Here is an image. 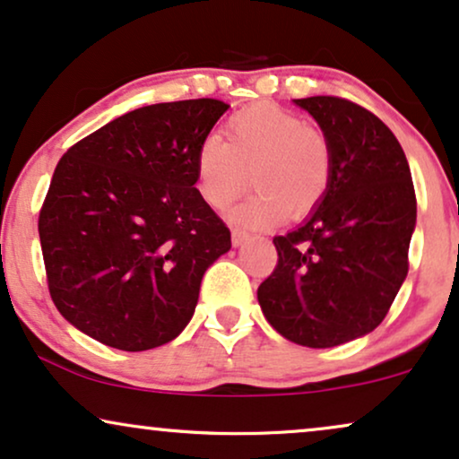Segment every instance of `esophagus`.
Segmentation results:
<instances>
[{
  "label": "esophagus",
  "instance_id": "obj_1",
  "mask_svg": "<svg viewBox=\"0 0 459 459\" xmlns=\"http://www.w3.org/2000/svg\"><path fill=\"white\" fill-rule=\"evenodd\" d=\"M246 239H247V230H243V229L230 230V241H233L235 247H239Z\"/></svg>",
  "mask_w": 459,
  "mask_h": 459
}]
</instances>
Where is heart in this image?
<instances>
[{
  "mask_svg": "<svg viewBox=\"0 0 459 459\" xmlns=\"http://www.w3.org/2000/svg\"><path fill=\"white\" fill-rule=\"evenodd\" d=\"M224 142L207 135L196 146V188L207 205L224 210L243 193L247 171L258 190L233 218L247 226L300 220L328 195L334 173L333 143L320 126L273 103L230 114Z\"/></svg>",
  "mask_w": 459,
  "mask_h": 459,
  "instance_id": "1",
  "label": "heart"
}]
</instances>
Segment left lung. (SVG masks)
I'll return each mask as SVG.
<instances>
[{"label": "left lung", "mask_w": 459, "mask_h": 459, "mask_svg": "<svg viewBox=\"0 0 459 459\" xmlns=\"http://www.w3.org/2000/svg\"><path fill=\"white\" fill-rule=\"evenodd\" d=\"M294 103L333 143V184L305 224L273 239L277 264L258 303L281 336L322 350L384 322L409 273L417 199L407 156L384 120L343 97Z\"/></svg>", "instance_id": "left-lung-1"}]
</instances>
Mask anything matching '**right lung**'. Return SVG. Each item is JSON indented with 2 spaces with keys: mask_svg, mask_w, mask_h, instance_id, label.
<instances>
[{
  "mask_svg": "<svg viewBox=\"0 0 459 459\" xmlns=\"http://www.w3.org/2000/svg\"><path fill=\"white\" fill-rule=\"evenodd\" d=\"M229 106L186 100L133 109L74 143L38 220L52 303L103 345L146 351L193 317L203 273L230 230L203 201L196 146Z\"/></svg>",
  "mask_w": 459,
  "mask_h": 459,
  "instance_id": "obj_1",
  "label": "right lung"
}]
</instances>
